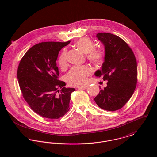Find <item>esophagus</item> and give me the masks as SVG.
Instances as JSON below:
<instances>
[{
  "label": "esophagus",
  "mask_w": 157,
  "mask_h": 157,
  "mask_svg": "<svg viewBox=\"0 0 157 157\" xmlns=\"http://www.w3.org/2000/svg\"><path fill=\"white\" fill-rule=\"evenodd\" d=\"M79 90H86L87 89V86H84V87H79L78 88Z\"/></svg>",
  "instance_id": "obj_1"
}]
</instances>
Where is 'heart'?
I'll return each instance as SVG.
<instances>
[{
  "instance_id": "heart-1",
  "label": "heart",
  "mask_w": 157,
  "mask_h": 157,
  "mask_svg": "<svg viewBox=\"0 0 157 157\" xmlns=\"http://www.w3.org/2000/svg\"><path fill=\"white\" fill-rule=\"evenodd\" d=\"M75 45L82 53L87 54V59L94 65H99L104 61L105 53L102 49L94 48V42L89 37L78 39ZM58 64L61 68L67 67V52L63 50L58 58ZM92 70L87 66H75L71 68L66 76V80L71 86H82L86 83L87 76Z\"/></svg>"
}]
</instances>
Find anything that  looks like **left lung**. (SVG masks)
I'll list each match as a JSON object with an SVG mask.
<instances>
[{"label": "left lung", "mask_w": 157, "mask_h": 157, "mask_svg": "<svg viewBox=\"0 0 157 157\" xmlns=\"http://www.w3.org/2000/svg\"><path fill=\"white\" fill-rule=\"evenodd\" d=\"M96 37L104 46V62L94 75L107 81V87L100 88L94 98L96 104L107 111L122 108L134 92L137 82L135 56L124 40L109 33H99Z\"/></svg>", "instance_id": "obj_1"}]
</instances>
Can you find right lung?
<instances>
[{"label":"right lung","instance_id":"1","mask_svg":"<svg viewBox=\"0 0 157 157\" xmlns=\"http://www.w3.org/2000/svg\"><path fill=\"white\" fill-rule=\"evenodd\" d=\"M70 42L36 44L19 63L17 79L22 96L32 110L42 117L58 119L70 109V96L75 89L65 87V83L58 79L56 64L59 51Z\"/></svg>","mask_w":157,"mask_h":157}]
</instances>
